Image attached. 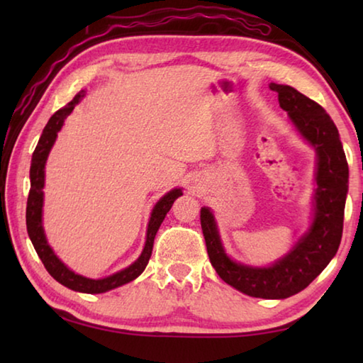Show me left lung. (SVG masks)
Masks as SVG:
<instances>
[{
  "instance_id": "8db88e82",
  "label": "left lung",
  "mask_w": 363,
  "mask_h": 363,
  "mask_svg": "<svg viewBox=\"0 0 363 363\" xmlns=\"http://www.w3.org/2000/svg\"><path fill=\"white\" fill-rule=\"evenodd\" d=\"M269 88L279 94L280 107L317 152L315 208L309 232L270 267H251L225 255L210 208H201L200 223L208 256L225 284L253 298L285 299L304 290L340 248L349 168L340 133L325 108L291 86L270 83Z\"/></svg>"
}]
</instances>
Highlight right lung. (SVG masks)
<instances>
[{
	"label": "right lung",
	"instance_id": "1",
	"mask_svg": "<svg viewBox=\"0 0 363 363\" xmlns=\"http://www.w3.org/2000/svg\"><path fill=\"white\" fill-rule=\"evenodd\" d=\"M84 96V91H79V93L73 97V101L67 104L65 107L59 108L56 113H54L51 118H49L48 125L43 130L41 138L38 140V145L32 155V167H30V192H28V200H27V232L30 240H32L33 247L38 253L41 262L45 264V267L51 277L56 279L59 284L64 286L70 288V290H75L79 293H89V294H97V293H106L108 290H113V288H118L125 284H130L131 280L138 279L140 274L144 272V269L149 262L152 256V248H153V240H155L158 227L162 225L164 216L171 210L174 200L177 196L182 195L181 189H173L164 196L158 200V203L152 210V216L149 220V227H147V238H145V247L143 253L138 257V261H134L130 267L120 270L110 277L93 280L86 279L83 275H78L70 270L65 264L59 259V257L54 255V251L48 245L45 230H43V187H45V164L49 155V150L52 149L54 143H56L57 133L62 128L64 121L67 116L72 113V110L75 108L77 104L82 101Z\"/></svg>",
	"mask_w": 363,
	"mask_h": 363
}]
</instances>
